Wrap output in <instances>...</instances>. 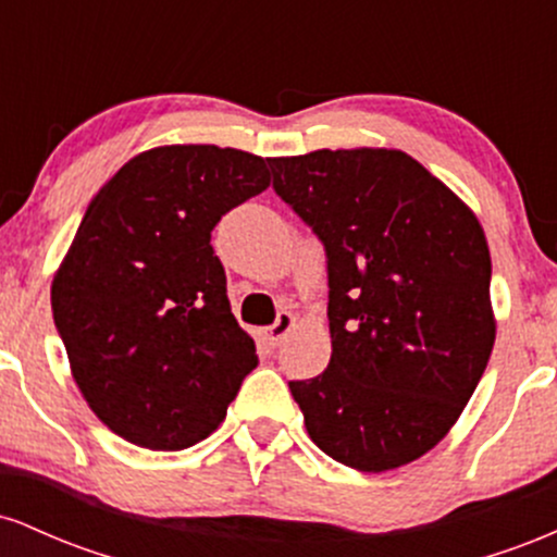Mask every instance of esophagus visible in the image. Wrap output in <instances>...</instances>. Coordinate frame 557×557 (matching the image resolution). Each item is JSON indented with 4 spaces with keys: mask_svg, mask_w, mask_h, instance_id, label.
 Segmentation results:
<instances>
[{
    "mask_svg": "<svg viewBox=\"0 0 557 557\" xmlns=\"http://www.w3.org/2000/svg\"><path fill=\"white\" fill-rule=\"evenodd\" d=\"M296 327V317L290 314V311H280L277 314V322L272 324V327L264 330V341L270 345H280L285 341V335Z\"/></svg>",
    "mask_w": 557,
    "mask_h": 557,
    "instance_id": "esophagus-1",
    "label": "esophagus"
}]
</instances>
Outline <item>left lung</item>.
I'll use <instances>...</instances> for the list:
<instances>
[{"mask_svg":"<svg viewBox=\"0 0 557 557\" xmlns=\"http://www.w3.org/2000/svg\"><path fill=\"white\" fill-rule=\"evenodd\" d=\"M274 190L327 253V369L290 382L319 450L398 469L450 432L495 345L476 214L398 149L267 159Z\"/></svg>","mask_w":557,"mask_h":557,"instance_id":"8db88e82","label":"left lung"}]
</instances>
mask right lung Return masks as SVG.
Masks as SVG:
<instances>
[{
  "label": "right lung",
  "mask_w": 557,
  "mask_h": 557,
  "mask_svg": "<svg viewBox=\"0 0 557 557\" xmlns=\"http://www.w3.org/2000/svg\"><path fill=\"white\" fill-rule=\"evenodd\" d=\"M267 185L257 154L175 144L133 157L88 203L52 280V311L75 385L127 443H201L257 369L212 230Z\"/></svg>",
  "instance_id": "1"
}]
</instances>
